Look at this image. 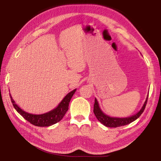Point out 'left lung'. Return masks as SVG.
<instances>
[{
  "instance_id": "obj_1",
  "label": "left lung",
  "mask_w": 161,
  "mask_h": 161,
  "mask_svg": "<svg viewBox=\"0 0 161 161\" xmlns=\"http://www.w3.org/2000/svg\"><path fill=\"white\" fill-rule=\"evenodd\" d=\"M149 96V94H148ZM148 96H147V100L145 101L144 105L142 108V109L138 112L137 114L135 115L130 116V117L127 118H116V117H111V116L105 115L103 112L101 111V109L99 107V104L97 100L95 98L94 100V114L97 119L102 123L103 125H104L105 126L108 127H117L124 126V125H128L130 123L133 122V121L137 119L139 116L142 115V114L144 112L145 107H146L147 103V99H148Z\"/></svg>"
}]
</instances>
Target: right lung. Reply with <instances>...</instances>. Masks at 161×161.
<instances>
[{
  "label": "right lung",
  "instance_id": "add662e5",
  "mask_svg": "<svg viewBox=\"0 0 161 161\" xmlns=\"http://www.w3.org/2000/svg\"><path fill=\"white\" fill-rule=\"evenodd\" d=\"M76 89H74L73 91L70 92L69 94H67V95L65 96V97L63 99L62 101L59 103V105L55 109L47 112V113L39 114V115H36V114H31L23 111V110L15 103L11 95L10 98L11 100H12L13 106H14V108L16 109V111L18 112L25 119L27 120L28 122H29L31 124L38 127H48L58 122L59 121H61V119L64 117V116L65 115V114L67 113L68 109H69V103Z\"/></svg>",
  "mask_w": 161,
  "mask_h": 161
}]
</instances>
